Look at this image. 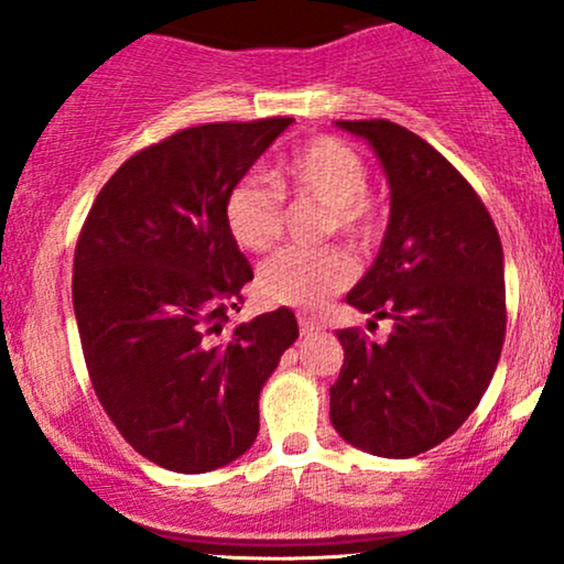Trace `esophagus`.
Here are the masks:
<instances>
[{"label": "esophagus", "mask_w": 564, "mask_h": 564, "mask_svg": "<svg viewBox=\"0 0 564 564\" xmlns=\"http://www.w3.org/2000/svg\"><path fill=\"white\" fill-rule=\"evenodd\" d=\"M300 332H302L304 336L318 334V332H321V323L313 321V318H307V315H300Z\"/></svg>", "instance_id": "obj_1"}]
</instances>
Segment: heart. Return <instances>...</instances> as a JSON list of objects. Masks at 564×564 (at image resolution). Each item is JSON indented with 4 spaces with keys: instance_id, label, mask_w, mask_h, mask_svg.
I'll return each mask as SVG.
<instances>
[{
    "instance_id": "b5f03b06",
    "label": "heart",
    "mask_w": 564,
    "mask_h": 564,
    "mask_svg": "<svg viewBox=\"0 0 564 564\" xmlns=\"http://www.w3.org/2000/svg\"><path fill=\"white\" fill-rule=\"evenodd\" d=\"M281 191L302 204L323 206L321 236H341L352 246L373 243L379 212L368 196V166L347 142L315 138L296 148L281 166ZM257 174H246L225 198V225L246 251H268L283 236V196ZM355 278V264L339 246L283 249L260 264L257 289L268 302L315 310Z\"/></svg>"
}]
</instances>
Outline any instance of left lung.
I'll return each instance as SVG.
<instances>
[{
    "instance_id": "1",
    "label": "left lung",
    "mask_w": 564,
    "mask_h": 564,
    "mask_svg": "<svg viewBox=\"0 0 564 564\" xmlns=\"http://www.w3.org/2000/svg\"><path fill=\"white\" fill-rule=\"evenodd\" d=\"M336 127L373 148L390 183L384 241L347 304L392 332H336L332 424L355 448L411 458L467 422L494 379L507 334L501 238L475 187L419 134L387 119Z\"/></svg>"
}]
</instances>
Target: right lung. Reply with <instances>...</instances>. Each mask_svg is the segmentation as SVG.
Masks as SVG:
<instances>
[{"mask_svg": "<svg viewBox=\"0 0 564 564\" xmlns=\"http://www.w3.org/2000/svg\"><path fill=\"white\" fill-rule=\"evenodd\" d=\"M294 119L223 121L134 153L97 193L74 254V313L95 394L159 467L200 475L260 432V392L300 336L289 307L223 334L254 278L228 191Z\"/></svg>", "mask_w": 564, "mask_h": 564, "instance_id": "obj_1", "label": "right lung"}]
</instances>
